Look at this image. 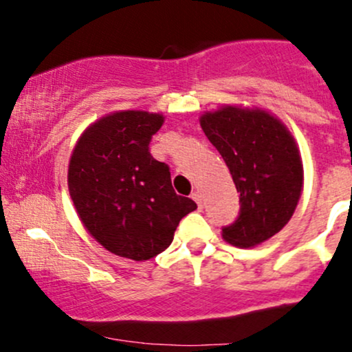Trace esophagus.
<instances>
[{"instance_id": "obj_1", "label": "esophagus", "mask_w": 352, "mask_h": 352, "mask_svg": "<svg viewBox=\"0 0 352 352\" xmlns=\"http://www.w3.org/2000/svg\"><path fill=\"white\" fill-rule=\"evenodd\" d=\"M192 199L197 202L199 209H202V194L199 192V190H194V192H192Z\"/></svg>"}]
</instances>
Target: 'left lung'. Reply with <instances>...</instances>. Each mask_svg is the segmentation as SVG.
Instances as JSON below:
<instances>
[{"instance_id":"left-lung-1","label":"left lung","mask_w":352,"mask_h":352,"mask_svg":"<svg viewBox=\"0 0 352 352\" xmlns=\"http://www.w3.org/2000/svg\"><path fill=\"white\" fill-rule=\"evenodd\" d=\"M202 131L219 151L240 192V214L223 239L240 248L264 243L287 225L303 190V163L289 129L258 107L204 112Z\"/></svg>"}]
</instances>
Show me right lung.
<instances>
[{
	"label": "right lung",
	"instance_id": "obj_1",
	"mask_svg": "<svg viewBox=\"0 0 352 352\" xmlns=\"http://www.w3.org/2000/svg\"><path fill=\"white\" fill-rule=\"evenodd\" d=\"M162 113L119 110L83 131L67 166V189L87 232L119 257L148 261L165 250L197 208L177 196L168 165L150 153Z\"/></svg>",
	"mask_w": 352,
	"mask_h": 352
}]
</instances>
